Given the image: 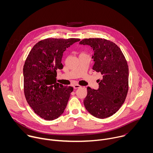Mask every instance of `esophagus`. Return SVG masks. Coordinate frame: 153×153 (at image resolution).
Masks as SVG:
<instances>
[{
    "instance_id": "obj_1",
    "label": "esophagus",
    "mask_w": 153,
    "mask_h": 153,
    "mask_svg": "<svg viewBox=\"0 0 153 153\" xmlns=\"http://www.w3.org/2000/svg\"><path fill=\"white\" fill-rule=\"evenodd\" d=\"M73 88L74 89H77V88H80V86L79 85H73Z\"/></svg>"
}]
</instances>
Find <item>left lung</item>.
I'll return each instance as SVG.
<instances>
[{"mask_svg": "<svg viewBox=\"0 0 153 153\" xmlns=\"http://www.w3.org/2000/svg\"><path fill=\"white\" fill-rule=\"evenodd\" d=\"M79 43L93 48V70L102 75V79L98 80V90L87 87L85 107L97 118L110 117L119 110L128 94L129 70L126 60L120 48L111 40L90 38L83 39Z\"/></svg>", "mask_w": 153, "mask_h": 153, "instance_id": "8db88e82", "label": "left lung"}]
</instances>
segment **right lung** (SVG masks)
<instances>
[{
	"instance_id": "obj_1",
	"label": "right lung",
	"mask_w": 153,
	"mask_h": 153,
	"mask_svg": "<svg viewBox=\"0 0 153 153\" xmlns=\"http://www.w3.org/2000/svg\"><path fill=\"white\" fill-rule=\"evenodd\" d=\"M79 40L76 38L42 40L26 59L23 69L25 96L34 113L42 119L58 118L67 105L73 88L57 83V70L63 68V52Z\"/></svg>"
}]
</instances>
